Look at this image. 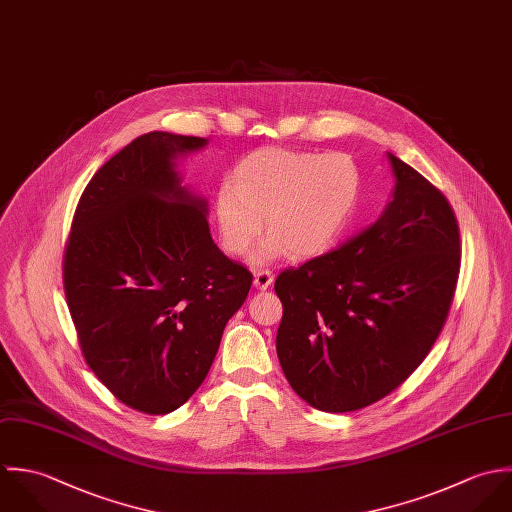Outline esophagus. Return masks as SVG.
Listing matches in <instances>:
<instances>
[{
    "mask_svg": "<svg viewBox=\"0 0 512 512\" xmlns=\"http://www.w3.org/2000/svg\"><path fill=\"white\" fill-rule=\"evenodd\" d=\"M273 283V273L271 271H257L255 277H253V285L259 289V291H267Z\"/></svg>",
    "mask_w": 512,
    "mask_h": 512,
    "instance_id": "esophagus-1",
    "label": "esophagus"
}]
</instances>
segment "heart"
I'll return each mask as SVG.
<instances>
[{
    "mask_svg": "<svg viewBox=\"0 0 512 512\" xmlns=\"http://www.w3.org/2000/svg\"><path fill=\"white\" fill-rule=\"evenodd\" d=\"M362 176L346 154L267 148L247 156L215 196L225 249L243 255L263 229L271 233L253 265L281 257L308 259L328 251L350 225Z\"/></svg>",
    "mask_w": 512,
    "mask_h": 512,
    "instance_id": "obj_1",
    "label": "heart"
}]
</instances>
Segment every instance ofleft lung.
I'll return each instance as SVG.
<instances>
[{
	"label": "left lung",
	"mask_w": 512,
	"mask_h": 512,
	"mask_svg": "<svg viewBox=\"0 0 512 512\" xmlns=\"http://www.w3.org/2000/svg\"><path fill=\"white\" fill-rule=\"evenodd\" d=\"M384 213L338 249L283 271L277 356L308 406L344 413L402 386L435 344L461 267L447 198L388 152Z\"/></svg>",
	"instance_id": "obj_1"
}]
</instances>
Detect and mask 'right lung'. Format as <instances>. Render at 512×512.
Instances as JSON below:
<instances>
[{"mask_svg":"<svg viewBox=\"0 0 512 512\" xmlns=\"http://www.w3.org/2000/svg\"><path fill=\"white\" fill-rule=\"evenodd\" d=\"M205 144L172 132L132 140L85 188L65 247V297L89 368L150 415L202 386L253 283L213 243L207 202L176 170Z\"/></svg>","mask_w":512,"mask_h":512,"instance_id":"1","label":"right lung"}]
</instances>
